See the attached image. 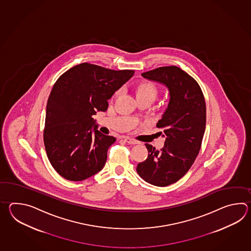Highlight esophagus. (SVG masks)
I'll return each instance as SVG.
<instances>
[{"mask_svg": "<svg viewBox=\"0 0 251 251\" xmlns=\"http://www.w3.org/2000/svg\"><path fill=\"white\" fill-rule=\"evenodd\" d=\"M125 141L128 143V144H139L137 141H135V140H133V139L130 138V137H125Z\"/></svg>", "mask_w": 251, "mask_h": 251, "instance_id": "obj_1", "label": "esophagus"}]
</instances>
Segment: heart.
<instances>
[{
  "instance_id": "heart-1",
  "label": "heart",
  "mask_w": 251,
  "mask_h": 251,
  "mask_svg": "<svg viewBox=\"0 0 251 251\" xmlns=\"http://www.w3.org/2000/svg\"><path fill=\"white\" fill-rule=\"evenodd\" d=\"M133 91L137 100L141 99H149L151 100H154L158 96L160 90L156 86L154 82L146 79L138 80L133 84Z\"/></svg>"
}]
</instances>
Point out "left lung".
Masks as SVG:
<instances>
[{
	"mask_svg": "<svg viewBox=\"0 0 251 251\" xmlns=\"http://www.w3.org/2000/svg\"><path fill=\"white\" fill-rule=\"evenodd\" d=\"M144 78L165 84L170 103L156 126L165 137L164 146L145 144L147 159L140 162L139 176L151 185L167 187L179 180L193 165L202 145L206 106L198 81L179 67L171 65L143 73Z\"/></svg>",
	"mask_w": 251,
	"mask_h": 251,
	"instance_id": "1",
	"label": "left lung"
}]
</instances>
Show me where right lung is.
<instances>
[{"label": "right lung", "instance_id": "add662e5", "mask_svg": "<svg viewBox=\"0 0 251 251\" xmlns=\"http://www.w3.org/2000/svg\"><path fill=\"white\" fill-rule=\"evenodd\" d=\"M133 74V70L115 71L83 63L55 81L48 98L43 136L48 160L63 177L81 181L103 169L116 138L97 130L92 116L107 111V100Z\"/></svg>", "mask_w": 251, "mask_h": 251}]
</instances>
